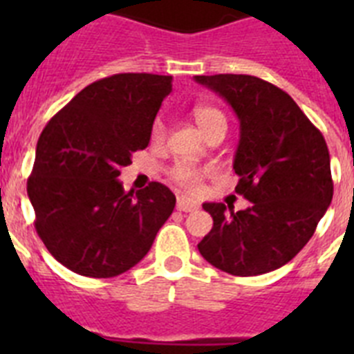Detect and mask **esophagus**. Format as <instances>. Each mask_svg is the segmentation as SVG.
Returning a JSON list of instances; mask_svg holds the SVG:
<instances>
[{"label":"esophagus","mask_w":354,"mask_h":354,"mask_svg":"<svg viewBox=\"0 0 354 354\" xmlns=\"http://www.w3.org/2000/svg\"><path fill=\"white\" fill-rule=\"evenodd\" d=\"M177 209L183 212H192L196 209V204L189 198H186V196H180V198H177Z\"/></svg>","instance_id":"obj_1"}]
</instances>
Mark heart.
Here are the masks:
<instances>
[{"label": "heart", "instance_id": "obj_1", "mask_svg": "<svg viewBox=\"0 0 354 354\" xmlns=\"http://www.w3.org/2000/svg\"><path fill=\"white\" fill-rule=\"evenodd\" d=\"M193 117H195V122L198 124V127L204 133H207L211 127H214L216 124H225V118L221 115V111H218L216 108H211V106H196L193 109ZM167 136V124L162 118H158V120L152 124V131H150V138L154 143H161ZM205 175L204 168H198L195 165H189V162H175L174 167L170 168V179L174 183L179 184L184 189H189V192H195L198 189L200 180Z\"/></svg>", "mask_w": 354, "mask_h": 354}]
</instances>
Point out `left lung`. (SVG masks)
<instances>
[{
	"label": "left lung",
	"instance_id": "1",
	"mask_svg": "<svg viewBox=\"0 0 354 354\" xmlns=\"http://www.w3.org/2000/svg\"><path fill=\"white\" fill-rule=\"evenodd\" d=\"M195 81L223 97L239 118L236 193L252 202L237 212L202 205L212 228L198 252L228 274L270 273L298 255L331 204L326 142L289 93L261 77L216 74Z\"/></svg>",
	"mask_w": 354,
	"mask_h": 354
}]
</instances>
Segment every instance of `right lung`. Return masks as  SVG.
Returning <instances> with one entry per match:
<instances>
[{"label":"right lung","mask_w":354,"mask_h":354,"mask_svg":"<svg viewBox=\"0 0 354 354\" xmlns=\"http://www.w3.org/2000/svg\"><path fill=\"white\" fill-rule=\"evenodd\" d=\"M171 76L115 74L88 84L37 142L28 196L35 228L56 261L83 277L111 278L138 264L170 218L161 183L124 192L117 179L150 142Z\"/></svg>","instance_id":"right-lung-1"}]
</instances>
